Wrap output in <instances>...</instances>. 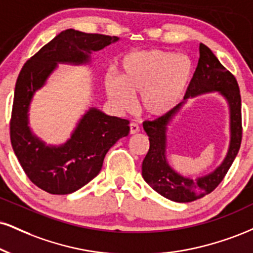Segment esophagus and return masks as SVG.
<instances>
[{
  "mask_svg": "<svg viewBox=\"0 0 253 253\" xmlns=\"http://www.w3.org/2000/svg\"><path fill=\"white\" fill-rule=\"evenodd\" d=\"M139 130H140V127H139L138 124L132 123L129 125V133H130V134H136V133H139Z\"/></svg>",
  "mask_w": 253,
  "mask_h": 253,
  "instance_id": "esophagus-1",
  "label": "esophagus"
}]
</instances>
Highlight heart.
<instances>
[{"label":"heart","instance_id":"1","mask_svg":"<svg viewBox=\"0 0 253 253\" xmlns=\"http://www.w3.org/2000/svg\"><path fill=\"white\" fill-rule=\"evenodd\" d=\"M192 75V62L186 56L158 49L133 51L124 57L120 79L106 78V90L119 109H132L133 96L141 95L146 113L164 117L180 102Z\"/></svg>","mask_w":253,"mask_h":253}]
</instances>
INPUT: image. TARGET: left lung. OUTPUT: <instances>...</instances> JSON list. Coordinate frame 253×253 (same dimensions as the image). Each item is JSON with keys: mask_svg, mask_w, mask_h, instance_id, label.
<instances>
[{"mask_svg": "<svg viewBox=\"0 0 253 253\" xmlns=\"http://www.w3.org/2000/svg\"><path fill=\"white\" fill-rule=\"evenodd\" d=\"M199 54L196 72L184 99L203 93L219 92L227 100L231 114L230 148L223 164L215 171L197 179L185 178L173 171L166 160L167 126L180 111L181 103L164 117L145 121L144 129L150 136V150L142 161V176L154 191L176 203H190L211 193L226 175L242 144V99L238 82L208 45L200 43Z\"/></svg>", "mask_w": 253, "mask_h": 253, "instance_id": "left-lung-1", "label": "left lung"}]
</instances>
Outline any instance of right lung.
<instances>
[{
  "label": "right lung",
  "mask_w": 253,
  "mask_h": 253,
  "mask_svg": "<svg viewBox=\"0 0 253 253\" xmlns=\"http://www.w3.org/2000/svg\"><path fill=\"white\" fill-rule=\"evenodd\" d=\"M117 36L67 29L24 63L15 84L10 141L15 156L33 184L50 194H69L99 174L109 148L129 133V121L90 108L65 145L45 146L30 132L28 109L35 90L44 84L57 62L87 63Z\"/></svg>",
  "instance_id": "add662e5"
}]
</instances>
